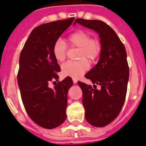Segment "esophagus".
I'll list each match as a JSON object with an SVG mask.
<instances>
[{
	"instance_id": "esophagus-1",
	"label": "esophagus",
	"mask_w": 146,
	"mask_h": 146,
	"mask_svg": "<svg viewBox=\"0 0 146 146\" xmlns=\"http://www.w3.org/2000/svg\"><path fill=\"white\" fill-rule=\"evenodd\" d=\"M73 83H74V84H76L77 82H78V80H77L76 79H74V78H73Z\"/></svg>"
}]
</instances>
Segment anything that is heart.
<instances>
[{
  "instance_id": "1",
  "label": "heart",
  "mask_w": 146,
  "mask_h": 146,
  "mask_svg": "<svg viewBox=\"0 0 146 146\" xmlns=\"http://www.w3.org/2000/svg\"><path fill=\"white\" fill-rule=\"evenodd\" d=\"M71 46L79 47V61L67 62L62 66V72L66 76L78 79L89 68V63L85 58L93 62L97 58L100 52V41L96 38H90V34L84 30H77L70 34L67 38ZM67 46L62 39H58L52 46V55L58 62L65 59Z\"/></svg>"
}]
</instances>
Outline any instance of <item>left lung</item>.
Returning a JSON list of instances; mask_svg holds the SVG:
<instances>
[{
    "mask_svg": "<svg viewBox=\"0 0 146 146\" xmlns=\"http://www.w3.org/2000/svg\"><path fill=\"white\" fill-rule=\"evenodd\" d=\"M76 23L94 30L100 38L99 61L85 74L94 85L81 82L78 84L82 90L86 120L95 127H104L117 118L125 100L129 79L127 53L117 33L105 22L77 18L73 25Z\"/></svg>",
    "mask_w": 146,
    "mask_h": 146,
    "instance_id": "left-lung-1",
    "label": "left lung"
}]
</instances>
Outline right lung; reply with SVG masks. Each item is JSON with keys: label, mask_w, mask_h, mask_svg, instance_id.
<instances>
[{"label": "right lung", "mask_w": 146, "mask_h": 146, "mask_svg": "<svg viewBox=\"0 0 146 146\" xmlns=\"http://www.w3.org/2000/svg\"><path fill=\"white\" fill-rule=\"evenodd\" d=\"M74 18L38 26L31 32L19 58L18 84L22 102L32 120L44 128L52 129L67 118V93L73 85L70 77L58 82L61 68L52 55V46Z\"/></svg>", "instance_id": "obj_1"}]
</instances>
